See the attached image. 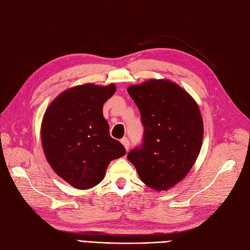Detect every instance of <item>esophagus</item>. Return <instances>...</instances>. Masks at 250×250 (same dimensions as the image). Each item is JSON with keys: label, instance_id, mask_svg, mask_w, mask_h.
Listing matches in <instances>:
<instances>
[{"label": "esophagus", "instance_id": "34e87169", "mask_svg": "<svg viewBox=\"0 0 250 250\" xmlns=\"http://www.w3.org/2000/svg\"><path fill=\"white\" fill-rule=\"evenodd\" d=\"M121 143L123 144V146L125 147L126 151L129 150V141H128V139H127V138H124V139L121 140Z\"/></svg>", "mask_w": 250, "mask_h": 250}]
</instances>
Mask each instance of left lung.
<instances>
[{
  "label": "left lung",
  "mask_w": 250,
  "mask_h": 250,
  "mask_svg": "<svg viewBox=\"0 0 250 250\" xmlns=\"http://www.w3.org/2000/svg\"><path fill=\"white\" fill-rule=\"evenodd\" d=\"M141 112L144 142L127 155L141 180L167 191L183 180L199 155L203 121L192 96L168 79H149L127 88Z\"/></svg>",
  "instance_id": "8db88e82"
}]
</instances>
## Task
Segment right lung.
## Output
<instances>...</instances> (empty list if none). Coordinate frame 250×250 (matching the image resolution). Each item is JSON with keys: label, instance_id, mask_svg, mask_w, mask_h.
<instances>
[{"label": "right lung", "instance_id": "add662e5", "mask_svg": "<svg viewBox=\"0 0 250 250\" xmlns=\"http://www.w3.org/2000/svg\"><path fill=\"white\" fill-rule=\"evenodd\" d=\"M116 85L92 83L65 89L44 112L41 139L51 168L75 188L87 190L100 184L112 160L126 150L109 135L103 104Z\"/></svg>", "mask_w": 250, "mask_h": 250}]
</instances>
